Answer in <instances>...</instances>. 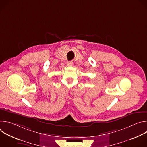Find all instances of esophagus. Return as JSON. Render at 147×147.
<instances>
[{
	"mask_svg": "<svg viewBox=\"0 0 147 147\" xmlns=\"http://www.w3.org/2000/svg\"><path fill=\"white\" fill-rule=\"evenodd\" d=\"M67 65L68 66H71L73 65V62L71 61H68V62L67 63Z\"/></svg>",
	"mask_w": 147,
	"mask_h": 147,
	"instance_id": "1",
	"label": "esophagus"
}]
</instances>
